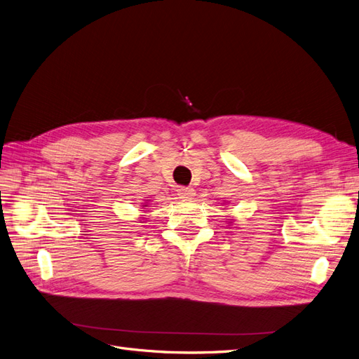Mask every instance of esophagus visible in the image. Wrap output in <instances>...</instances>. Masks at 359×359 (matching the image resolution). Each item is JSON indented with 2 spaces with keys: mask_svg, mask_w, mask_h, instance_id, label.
<instances>
[{
  "mask_svg": "<svg viewBox=\"0 0 359 359\" xmlns=\"http://www.w3.org/2000/svg\"><path fill=\"white\" fill-rule=\"evenodd\" d=\"M177 192H179V198H182V200H191V198L195 195V191L191 187H182L179 188Z\"/></svg>",
  "mask_w": 359,
  "mask_h": 359,
  "instance_id": "1",
  "label": "esophagus"
}]
</instances>
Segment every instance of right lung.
I'll return each instance as SVG.
<instances>
[{
  "mask_svg": "<svg viewBox=\"0 0 359 359\" xmlns=\"http://www.w3.org/2000/svg\"><path fill=\"white\" fill-rule=\"evenodd\" d=\"M143 207H148V204H146V205H143Z\"/></svg>",
  "mask_w": 359,
  "mask_h": 359,
  "instance_id": "right-lung-1",
  "label": "right lung"
}]
</instances>
